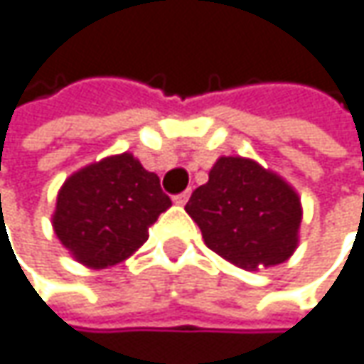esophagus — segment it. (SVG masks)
Listing matches in <instances>:
<instances>
[{
    "instance_id": "34e87169",
    "label": "esophagus",
    "mask_w": 364,
    "mask_h": 364,
    "mask_svg": "<svg viewBox=\"0 0 364 364\" xmlns=\"http://www.w3.org/2000/svg\"><path fill=\"white\" fill-rule=\"evenodd\" d=\"M187 200H189V191H183V193H179V196H175V198H173L175 205H185Z\"/></svg>"
}]
</instances>
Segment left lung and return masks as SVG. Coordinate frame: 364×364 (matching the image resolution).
Listing matches in <instances>:
<instances>
[{"label":"left lung","instance_id":"obj_1","mask_svg":"<svg viewBox=\"0 0 364 364\" xmlns=\"http://www.w3.org/2000/svg\"><path fill=\"white\" fill-rule=\"evenodd\" d=\"M185 212L203 243L241 269L284 264L299 247L303 205L296 189L253 159L220 156Z\"/></svg>","mask_w":364,"mask_h":364}]
</instances>
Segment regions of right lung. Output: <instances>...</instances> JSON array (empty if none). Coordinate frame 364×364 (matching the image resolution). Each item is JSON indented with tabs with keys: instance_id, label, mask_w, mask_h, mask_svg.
Wrapping results in <instances>:
<instances>
[{
	"instance_id": "1",
	"label": "right lung",
	"mask_w": 364,
	"mask_h": 364,
	"mask_svg": "<svg viewBox=\"0 0 364 364\" xmlns=\"http://www.w3.org/2000/svg\"><path fill=\"white\" fill-rule=\"evenodd\" d=\"M171 198L159 175L129 154H113L70 175L57 191L51 216L59 243L90 269L117 266L148 241Z\"/></svg>"
}]
</instances>
